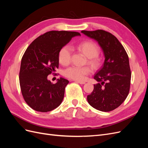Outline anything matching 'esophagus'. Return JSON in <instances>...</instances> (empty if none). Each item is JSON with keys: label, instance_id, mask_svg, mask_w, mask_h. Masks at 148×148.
<instances>
[{"label": "esophagus", "instance_id": "34e87169", "mask_svg": "<svg viewBox=\"0 0 148 148\" xmlns=\"http://www.w3.org/2000/svg\"><path fill=\"white\" fill-rule=\"evenodd\" d=\"M75 82L78 83H79L80 84H84L86 83L84 82H80V81H75Z\"/></svg>", "mask_w": 148, "mask_h": 148}]
</instances>
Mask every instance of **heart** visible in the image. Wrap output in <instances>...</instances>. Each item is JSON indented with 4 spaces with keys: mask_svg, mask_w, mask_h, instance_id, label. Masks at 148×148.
<instances>
[{
    "mask_svg": "<svg viewBox=\"0 0 148 148\" xmlns=\"http://www.w3.org/2000/svg\"><path fill=\"white\" fill-rule=\"evenodd\" d=\"M77 48L79 51L88 57V63L92 69H98L102 65V57L99 55V49L95 42L89 40H86L79 43ZM71 57V50L69 46L62 47L59 52V61L63 65L70 64ZM91 72V69L88 66L78 67L72 66L64 71V75L66 77L75 80H83L85 76Z\"/></svg>",
    "mask_w": 148,
    "mask_h": 148,
    "instance_id": "b5f03b06",
    "label": "heart"
}]
</instances>
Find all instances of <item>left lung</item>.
<instances>
[{"label": "left lung", "mask_w": 148, "mask_h": 148, "mask_svg": "<svg viewBox=\"0 0 148 148\" xmlns=\"http://www.w3.org/2000/svg\"><path fill=\"white\" fill-rule=\"evenodd\" d=\"M82 33L97 41L105 56L104 65L94 77L99 83L94 84L88 102L100 111L113 110L126 99L130 91L132 73L127 53L117 38L107 31L83 30Z\"/></svg>", "instance_id": "left-lung-1"}]
</instances>
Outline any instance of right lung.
I'll use <instances>...</instances> for the list:
<instances>
[{
    "instance_id": "add662e5",
    "label": "right lung",
    "mask_w": 148,
    "mask_h": 148,
    "mask_svg": "<svg viewBox=\"0 0 148 148\" xmlns=\"http://www.w3.org/2000/svg\"><path fill=\"white\" fill-rule=\"evenodd\" d=\"M76 36L80 33L48 31L34 39L26 49L21 59L19 80L24 100L33 110L47 112L57 108L63 101L69 82L60 78L52 84L47 76L59 68L60 49Z\"/></svg>"
}]
</instances>
